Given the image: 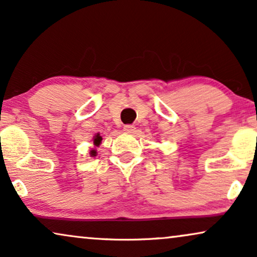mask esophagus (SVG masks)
<instances>
[{
    "mask_svg": "<svg viewBox=\"0 0 257 257\" xmlns=\"http://www.w3.org/2000/svg\"><path fill=\"white\" fill-rule=\"evenodd\" d=\"M124 131L127 133H135L136 132V126L135 125H125Z\"/></svg>",
    "mask_w": 257,
    "mask_h": 257,
    "instance_id": "34e87169",
    "label": "esophagus"
}]
</instances>
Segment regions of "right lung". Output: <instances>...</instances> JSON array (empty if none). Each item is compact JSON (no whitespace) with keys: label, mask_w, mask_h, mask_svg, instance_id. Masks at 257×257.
Listing matches in <instances>:
<instances>
[{"label":"right lung","mask_w":257,"mask_h":257,"mask_svg":"<svg viewBox=\"0 0 257 257\" xmlns=\"http://www.w3.org/2000/svg\"><path fill=\"white\" fill-rule=\"evenodd\" d=\"M101 139H103V138H101L99 133H97V135L93 137V145H94V146H99V145H100V143H101ZM90 154H91V156H92V157L96 156V154H97L96 150H92V151H91V153H90Z\"/></svg>","instance_id":"right-lung-1"}]
</instances>
